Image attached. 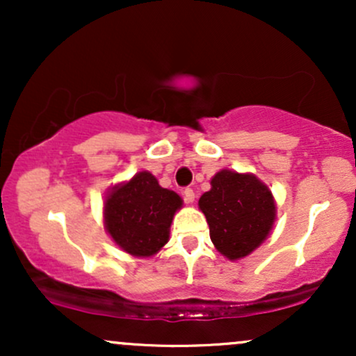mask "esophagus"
I'll return each instance as SVG.
<instances>
[{
  "mask_svg": "<svg viewBox=\"0 0 356 356\" xmlns=\"http://www.w3.org/2000/svg\"><path fill=\"white\" fill-rule=\"evenodd\" d=\"M182 195H184V201H186L187 204H192V202H194L195 194H194V191L189 189V187H187V189H184V191H182Z\"/></svg>",
  "mask_w": 356,
  "mask_h": 356,
  "instance_id": "esophagus-1",
  "label": "esophagus"
}]
</instances>
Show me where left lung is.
I'll return each mask as SVG.
<instances>
[{
	"instance_id": "1",
	"label": "left lung",
	"mask_w": 356,
	"mask_h": 356,
	"mask_svg": "<svg viewBox=\"0 0 356 356\" xmlns=\"http://www.w3.org/2000/svg\"><path fill=\"white\" fill-rule=\"evenodd\" d=\"M199 209L209 224L212 244L229 261L243 259L259 248L276 220V201L266 184L254 174L231 169L211 179Z\"/></svg>"
}]
</instances>
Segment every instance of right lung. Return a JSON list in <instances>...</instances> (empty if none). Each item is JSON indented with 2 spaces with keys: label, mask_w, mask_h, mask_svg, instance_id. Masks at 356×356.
<instances>
[{
  "label": "right lung",
  "mask_w": 356,
  "mask_h": 356,
  "mask_svg": "<svg viewBox=\"0 0 356 356\" xmlns=\"http://www.w3.org/2000/svg\"><path fill=\"white\" fill-rule=\"evenodd\" d=\"M177 192L164 189L149 170L110 187L104 201V227L122 251L152 257L169 243L170 224L182 207Z\"/></svg>",
  "instance_id": "add662e5"
}]
</instances>
